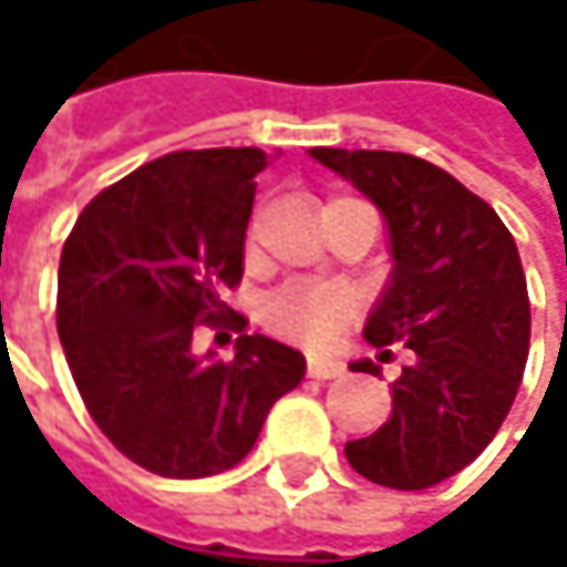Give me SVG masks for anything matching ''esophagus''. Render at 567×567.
<instances>
[{"instance_id":"obj_1","label":"esophagus","mask_w":567,"mask_h":567,"mask_svg":"<svg viewBox=\"0 0 567 567\" xmlns=\"http://www.w3.org/2000/svg\"><path fill=\"white\" fill-rule=\"evenodd\" d=\"M343 374H347L343 360H337V357H309V378L333 381V378H343Z\"/></svg>"}]
</instances>
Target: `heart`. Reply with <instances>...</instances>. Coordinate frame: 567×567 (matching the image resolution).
Listing matches in <instances>:
<instances>
[{"label": "heart", "mask_w": 567, "mask_h": 567, "mask_svg": "<svg viewBox=\"0 0 567 567\" xmlns=\"http://www.w3.org/2000/svg\"><path fill=\"white\" fill-rule=\"evenodd\" d=\"M357 312V296L326 278H289L261 299V322L302 347H330Z\"/></svg>", "instance_id": "1"}]
</instances>
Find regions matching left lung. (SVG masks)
Returning a JSON list of instances; mask_svg holds the SVG:
<instances>
[{"mask_svg":"<svg viewBox=\"0 0 567 567\" xmlns=\"http://www.w3.org/2000/svg\"><path fill=\"white\" fill-rule=\"evenodd\" d=\"M312 159L384 214L394 271L363 337L384 353L411 350L391 384V419L347 442V460L370 483L429 489L476 460L517 398L530 350L517 245L486 200L419 156L312 148ZM350 367L378 374L370 360Z\"/></svg>","mask_w":567,"mask_h":567,"instance_id":"1","label":"left lung"}]
</instances>
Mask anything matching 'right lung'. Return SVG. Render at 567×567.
Wrapping results in <instances>:
<instances>
[{"label": "right lung", "instance_id": "add662e5", "mask_svg": "<svg viewBox=\"0 0 567 567\" xmlns=\"http://www.w3.org/2000/svg\"><path fill=\"white\" fill-rule=\"evenodd\" d=\"M261 148H189L101 189L63 241L56 333L97 429L142 470L200 480L255 449L306 357L241 333L193 353L197 326H248L220 292L245 271Z\"/></svg>", "mask_w": 567, "mask_h": 567}]
</instances>
